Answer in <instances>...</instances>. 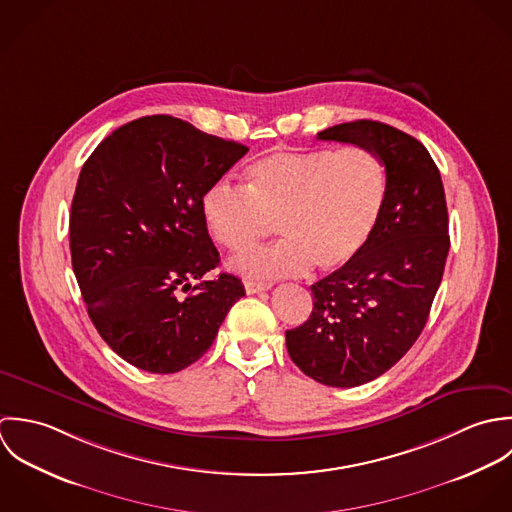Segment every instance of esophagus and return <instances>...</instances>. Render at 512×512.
I'll return each instance as SVG.
<instances>
[{
  "instance_id": "1",
  "label": "esophagus",
  "mask_w": 512,
  "mask_h": 512,
  "mask_svg": "<svg viewBox=\"0 0 512 512\" xmlns=\"http://www.w3.org/2000/svg\"><path fill=\"white\" fill-rule=\"evenodd\" d=\"M269 289H271V283H255V281H247V283H245V291H247V295L263 293V291H269Z\"/></svg>"
}]
</instances>
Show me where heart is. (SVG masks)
I'll return each mask as SVG.
<instances>
[{"mask_svg":"<svg viewBox=\"0 0 512 512\" xmlns=\"http://www.w3.org/2000/svg\"><path fill=\"white\" fill-rule=\"evenodd\" d=\"M386 202L388 172L370 148L279 150L245 168V188L211 184L202 219L229 253L251 249L277 223L283 241L231 267L249 279H281L352 265L376 235Z\"/></svg>","mask_w":512,"mask_h":512,"instance_id":"heart-1","label":"heart"}]
</instances>
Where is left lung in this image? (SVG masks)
I'll use <instances>...</instances> for the list:
<instances>
[{
    "label": "left lung",
    "mask_w": 512,
    "mask_h": 512,
    "mask_svg": "<svg viewBox=\"0 0 512 512\" xmlns=\"http://www.w3.org/2000/svg\"><path fill=\"white\" fill-rule=\"evenodd\" d=\"M374 150L388 172V202L366 251L310 285L307 322L287 330L291 360L308 378L354 388L388 372L419 338L447 253L443 182L425 146L376 120H354L316 134Z\"/></svg>",
    "instance_id": "left-lung-1"
}]
</instances>
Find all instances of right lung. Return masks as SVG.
I'll return each mask as SVG.
<instances>
[{
    "mask_svg": "<svg viewBox=\"0 0 512 512\" xmlns=\"http://www.w3.org/2000/svg\"><path fill=\"white\" fill-rule=\"evenodd\" d=\"M247 150L156 114L116 128L85 162L71 205L73 271L95 328L128 364L188 368L245 295L235 275L204 281L219 253L202 196Z\"/></svg>",
    "mask_w": 512,
    "mask_h": 512,
    "instance_id": "1",
    "label": "right lung"
}]
</instances>
